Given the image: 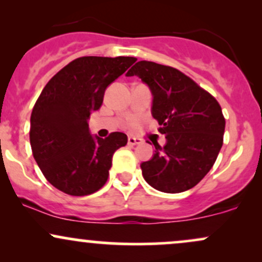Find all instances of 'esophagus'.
Masks as SVG:
<instances>
[{"label": "esophagus", "instance_id": "esophagus-1", "mask_svg": "<svg viewBox=\"0 0 262 262\" xmlns=\"http://www.w3.org/2000/svg\"><path fill=\"white\" fill-rule=\"evenodd\" d=\"M142 143V139H139V138H136V137H129L128 138V144L129 145H137V144H140Z\"/></svg>", "mask_w": 262, "mask_h": 262}]
</instances>
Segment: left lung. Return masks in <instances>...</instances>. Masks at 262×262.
<instances>
[{
	"label": "left lung",
	"instance_id": "1",
	"mask_svg": "<svg viewBox=\"0 0 262 262\" xmlns=\"http://www.w3.org/2000/svg\"><path fill=\"white\" fill-rule=\"evenodd\" d=\"M126 76H138L153 94L151 114L166 138L155 143L150 160L142 163L143 177L154 189L182 192L209 173L223 146L225 118L209 92L169 66L139 61Z\"/></svg>",
	"mask_w": 262,
	"mask_h": 262
}]
</instances>
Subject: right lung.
Masks as SVG:
<instances>
[{
    "instance_id": "add662e5",
    "label": "right lung",
    "mask_w": 262,
    "mask_h": 262,
    "mask_svg": "<svg viewBox=\"0 0 262 262\" xmlns=\"http://www.w3.org/2000/svg\"><path fill=\"white\" fill-rule=\"evenodd\" d=\"M137 61L134 57H79L50 79L31 114L33 158L54 188L73 196L98 191L108 180L112 157L128 138L114 132L92 137L88 119L105 89Z\"/></svg>"
}]
</instances>
